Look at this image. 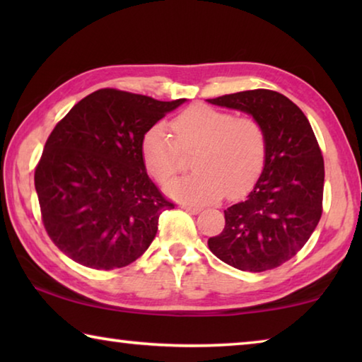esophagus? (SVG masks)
Wrapping results in <instances>:
<instances>
[{
  "mask_svg": "<svg viewBox=\"0 0 362 362\" xmlns=\"http://www.w3.org/2000/svg\"><path fill=\"white\" fill-rule=\"evenodd\" d=\"M182 207H183V209H185L187 212H189V214H199L201 211H203L199 206H193V204H183Z\"/></svg>",
  "mask_w": 362,
  "mask_h": 362,
  "instance_id": "1",
  "label": "esophagus"
}]
</instances>
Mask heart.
<instances>
[{"label":"heart","mask_w":362,"mask_h":362,"mask_svg":"<svg viewBox=\"0 0 362 362\" xmlns=\"http://www.w3.org/2000/svg\"><path fill=\"white\" fill-rule=\"evenodd\" d=\"M175 137L163 122L142 139V158L148 173L166 182L182 169V151L198 148L196 173L179 177L166 193L180 203H216L225 193L236 196L260 175L267 155V136L255 118H236L207 105L187 108L173 121Z\"/></svg>","instance_id":"heart-1"}]
</instances>
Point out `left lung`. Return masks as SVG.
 Instances as JSON below:
<instances>
[{"label":"left lung","instance_id":"obj_1","mask_svg":"<svg viewBox=\"0 0 362 362\" xmlns=\"http://www.w3.org/2000/svg\"><path fill=\"white\" fill-rule=\"evenodd\" d=\"M263 126L267 155L254 188L225 212V228L209 238L211 252L241 272H267L292 259L322 214L324 159L308 119L286 95L268 89L207 99Z\"/></svg>","mask_w":362,"mask_h":362}]
</instances>
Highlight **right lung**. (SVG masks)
<instances>
[{
  "label": "right lung",
  "instance_id": "right-lung-1",
  "mask_svg": "<svg viewBox=\"0 0 362 362\" xmlns=\"http://www.w3.org/2000/svg\"><path fill=\"white\" fill-rule=\"evenodd\" d=\"M185 102L99 89L54 127L35 188L47 235L66 257L113 269L150 247L159 216L174 204L146 174L142 139Z\"/></svg>",
  "mask_w": 362,
  "mask_h": 362
}]
</instances>
